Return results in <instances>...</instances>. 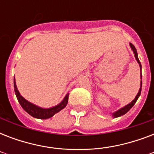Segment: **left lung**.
<instances>
[{"instance_id": "8db88e82", "label": "left lung", "mask_w": 154, "mask_h": 154, "mask_svg": "<svg viewBox=\"0 0 154 154\" xmlns=\"http://www.w3.org/2000/svg\"><path fill=\"white\" fill-rule=\"evenodd\" d=\"M130 47H131V49H133V51H134V56H135V58H136L137 61L139 63V65H140V67H141V62H140V60H139L138 59V57H137V49L136 48H135V46H134V45L131 44L130 43ZM141 85H142V82H141V88H140V89H139V92L138 94H137V95L136 96V97L134 98V100L133 101H132L131 103H129V105H127L126 106H125V107H123L122 109H119L118 111H117V112H115L114 113H113V116H114V117H121V116H122V115L125 114L128 111H129L130 109H131L133 106L134 105V104L136 103V101H137V99H138L139 96L141 95Z\"/></svg>"}]
</instances>
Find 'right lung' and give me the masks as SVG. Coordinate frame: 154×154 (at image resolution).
I'll return each mask as SVG.
<instances>
[{"instance_id":"obj_1","label":"right lung","mask_w":154,"mask_h":154,"mask_svg":"<svg viewBox=\"0 0 154 154\" xmlns=\"http://www.w3.org/2000/svg\"><path fill=\"white\" fill-rule=\"evenodd\" d=\"M14 90H15L17 98L20 103V105H21V107L32 117L39 118V119H48L49 117H53V115L56 114L57 112L60 111L66 106L68 103V99H69V94H67L65 97V98L63 99V101L55 107L50 108V109H42V108L37 107V105H33L32 103L29 102L22 96H20V93L17 90V88L16 85L15 77H14Z\"/></svg>"}]
</instances>
